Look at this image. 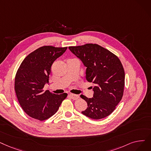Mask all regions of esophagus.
<instances>
[{
  "label": "esophagus",
  "instance_id": "obj_1",
  "mask_svg": "<svg viewBox=\"0 0 151 151\" xmlns=\"http://www.w3.org/2000/svg\"><path fill=\"white\" fill-rule=\"evenodd\" d=\"M69 96H70V97L71 98V99H73V100H76V99H78V98H79V96H78V95H76V94H70Z\"/></svg>",
  "mask_w": 151,
  "mask_h": 151
}]
</instances>
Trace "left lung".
I'll use <instances>...</instances> for the list:
<instances>
[{
	"mask_svg": "<svg viewBox=\"0 0 151 151\" xmlns=\"http://www.w3.org/2000/svg\"><path fill=\"white\" fill-rule=\"evenodd\" d=\"M68 49L86 67V80L94 84L93 97L80 96L88 104L87 109L81 113L94 120L109 116L114 112L123 94L124 71L119 58L96 44L71 46Z\"/></svg>",
	"mask_w": 151,
	"mask_h": 151,
	"instance_id": "1",
	"label": "left lung"
}]
</instances>
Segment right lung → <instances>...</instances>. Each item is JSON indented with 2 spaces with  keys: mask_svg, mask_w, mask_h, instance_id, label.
<instances>
[{
  "mask_svg": "<svg viewBox=\"0 0 151 151\" xmlns=\"http://www.w3.org/2000/svg\"><path fill=\"white\" fill-rule=\"evenodd\" d=\"M67 47L43 46L26 57L15 76V90L23 110L29 116L44 120L54 115L67 94H55L45 92L49 83L52 63L66 51Z\"/></svg>",
  "mask_w": 151,
  "mask_h": 151,
  "instance_id": "1",
  "label": "right lung"
}]
</instances>
